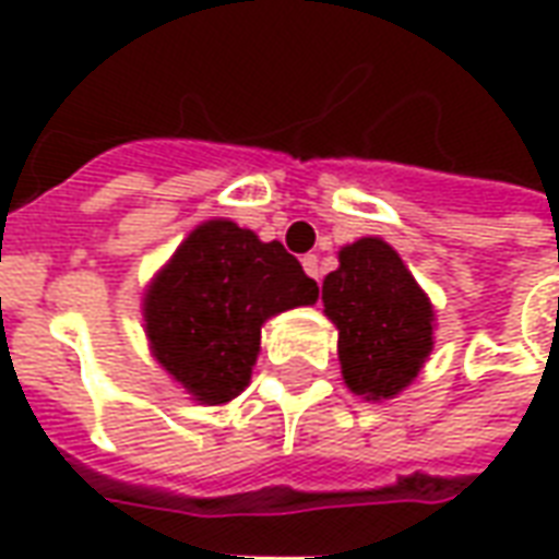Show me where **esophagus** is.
<instances>
[{
  "label": "esophagus",
  "mask_w": 559,
  "mask_h": 559,
  "mask_svg": "<svg viewBox=\"0 0 559 559\" xmlns=\"http://www.w3.org/2000/svg\"><path fill=\"white\" fill-rule=\"evenodd\" d=\"M302 266H305V272L311 275V278L320 281V257H317V254H305Z\"/></svg>",
  "instance_id": "34e87169"
}]
</instances>
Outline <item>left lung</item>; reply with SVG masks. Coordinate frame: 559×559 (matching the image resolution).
<instances>
[{
	"label": "left lung",
	"instance_id": "8db88e82",
	"mask_svg": "<svg viewBox=\"0 0 559 559\" xmlns=\"http://www.w3.org/2000/svg\"><path fill=\"white\" fill-rule=\"evenodd\" d=\"M323 305L338 326L341 374L356 395H399L433 347V311L401 257L380 239L341 251L323 281Z\"/></svg>",
	"mask_w": 559,
	"mask_h": 559
}]
</instances>
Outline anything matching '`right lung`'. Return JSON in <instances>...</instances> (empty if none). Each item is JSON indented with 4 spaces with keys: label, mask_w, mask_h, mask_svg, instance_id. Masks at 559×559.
Instances as JSON below:
<instances>
[{
    "label": "right lung",
    "mask_w": 559,
    "mask_h": 559,
    "mask_svg": "<svg viewBox=\"0 0 559 559\" xmlns=\"http://www.w3.org/2000/svg\"><path fill=\"white\" fill-rule=\"evenodd\" d=\"M314 278L281 242L233 221L200 224L146 293V332L158 362L197 401L236 399L272 314L317 302Z\"/></svg>",
    "instance_id": "obj_1"
}]
</instances>
